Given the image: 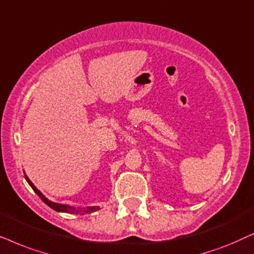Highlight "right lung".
I'll return each instance as SVG.
<instances>
[{"mask_svg": "<svg viewBox=\"0 0 254 254\" xmlns=\"http://www.w3.org/2000/svg\"><path fill=\"white\" fill-rule=\"evenodd\" d=\"M25 179L26 181H28V184L31 186V188L35 190V192L37 195L39 196L40 198H42L43 202L45 204L49 205L50 208H52L53 210L56 211H59V212H68V214H76V215H84V214H89V212H93V211H96L99 210V207H88V208H84V209H80V208H74V207H69V205H65V204H60V203H54V202L47 200V198L44 196L42 192H40L38 189L35 187V185L32 184L31 181H30V179L26 177L25 175Z\"/></svg>", "mask_w": 254, "mask_h": 254, "instance_id": "right-lung-1", "label": "right lung"}]
</instances>
